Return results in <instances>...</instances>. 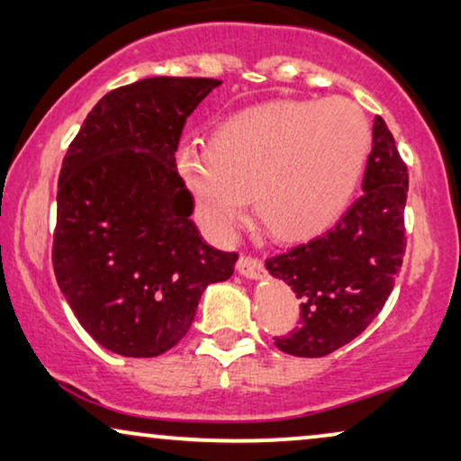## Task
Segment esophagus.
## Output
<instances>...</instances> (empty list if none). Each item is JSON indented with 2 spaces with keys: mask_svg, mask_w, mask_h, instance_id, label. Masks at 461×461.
I'll return each mask as SVG.
<instances>
[{
  "mask_svg": "<svg viewBox=\"0 0 461 461\" xmlns=\"http://www.w3.org/2000/svg\"><path fill=\"white\" fill-rule=\"evenodd\" d=\"M238 271L244 277H252V280H257V277H261L263 274V261L258 257L242 255L238 261Z\"/></svg>",
  "mask_w": 461,
  "mask_h": 461,
  "instance_id": "obj_1",
  "label": "esophagus"
}]
</instances>
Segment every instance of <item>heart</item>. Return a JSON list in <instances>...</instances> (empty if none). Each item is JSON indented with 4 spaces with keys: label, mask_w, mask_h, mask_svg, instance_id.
Instances as JSON below:
<instances>
[{
    "label": "heart",
    "mask_w": 461,
    "mask_h": 461,
    "mask_svg": "<svg viewBox=\"0 0 461 461\" xmlns=\"http://www.w3.org/2000/svg\"><path fill=\"white\" fill-rule=\"evenodd\" d=\"M369 127L347 98L276 102L221 122L209 148L184 146L177 167L200 221L228 238L252 192L258 221L282 240L330 228L351 203Z\"/></svg>",
    "instance_id": "b5f03b06"
}]
</instances>
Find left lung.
<instances>
[{
  "instance_id": "1",
  "label": "left lung",
  "mask_w": 461,
  "mask_h": 461,
  "mask_svg": "<svg viewBox=\"0 0 461 461\" xmlns=\"http://www.w3.org/2000/svg\"><path fill=\"white\" fill-rule=\"evenodd\" d=\"M363 194L334 228L265 267L301 298V321L276 347L294 357H323L366 330L384 307L405 255L407 165L382 116H375Z\"/></svg>"
}]
</instances>
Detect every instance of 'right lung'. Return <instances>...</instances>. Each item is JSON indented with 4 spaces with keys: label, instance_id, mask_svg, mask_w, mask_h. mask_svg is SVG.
Returning <instances> with one entry per match:
<instances>
[{
    "label": "right lung",
    "instance_id": "obj_1",
    "mask_svg": "<svg viewBox=\"0 0 461 461\" xmlns=\"http://www.w3.org/2000/svg\"><path fill=\"white\" fill-rule=\"evenodd\" d=\"M219 86L150 77L113 89L62 160L58 286L87 334L122 357H157L177 345L204 288L228 280L238 261L200 236L175 167L187 116Z\"/></svg>",
    "mask_w": 461,
    "mask_h": 461
}]
</instances>
